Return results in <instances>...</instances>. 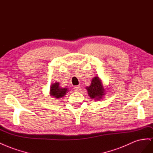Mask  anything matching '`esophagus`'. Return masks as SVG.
<instances>
[{"label": "esophagus", "instance_id": "obj_1", "mask_svg": "<svg viewBox=\"0 0 153 153\" xmlns=\"http://www.w3.org/2000/svg\"><path fill=\"white\" fill-rule=\"evenodd\" d=\"M74 90L75 91H80L81 90V86L79 85V86H76L74 88Z\"/></svg>", "mask_w": 153, "mask_h": 153}]
</instances>
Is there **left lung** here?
<instances>
[{
	"instance_id": "1",
	"label": "left lung",
	"mask_w": 153,
	"mask_h": 153,
	"mask_svg": "<svg viewBox=\"0 0 153 153\" xmlns=\"http://www.w3.org/2000/svg\"><path fill=\"white\" fill-rule=\"evenodd\" d=\"M86 89L88 95L91 99L96 100H101L104 95H105V89L103 88L100 79L97 76L93 78L90 86H87Z\"/></svg>"
}]
</instances>
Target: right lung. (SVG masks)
I'll return each mask as SVG.
<instances>
[{
    "label": "right lung",
    "mask_w": 153,
    "mask_h": 153,
    "mask_svg": "<svg viewBox=\"0 0 153 153\" xmlns=\"http://www.w3.org/2000/svg\"><path fill=\"white\" fill-rule=\"evenodd\" d=\"M68 91V88H61L59 82L52 84L50 87V95L55 98H61L65 96Z\"/></svg>",
    "instance_id": "1"
}]
</instances>
